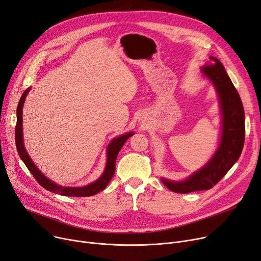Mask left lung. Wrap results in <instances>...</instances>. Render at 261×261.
<instances>
[{
    "instance_id": "obj_1",
    "label": "left lung",
    "mask_w": 261,
    "mask_h": 261,
    "mask_svg": "<svg viewBox=\"0 0 261 261\" xmlns=\"http://www.w3.org/2000/svg\"><path fill=\"white\" fill-rule=\"evenodd\" d=\"M211 63L201 68L202 75L215 88L221 112V130L215 153L203 167L181 181L162 177V182L173 193L188 194L214 187L238 161L244 144V110L240 96L223 64L211 56Z\"/></svg>"
}]
</instances>
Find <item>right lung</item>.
Masks as SVG:
<instances>
[{
    "label": "right lung",
    "mask_w": 261,
    "mask_h": 261,
    "mask_svg": "<svg viewBox=\"0 0 261 261\" xmlns=\"http://www.w3.org/2000/svg\"><path fill=\"white\" fill-rule=\"evenodd\" d=\"M31 91V88L25 90V92L22 94L21 99L19 101L18 108H17V126H16V145L18 153L21 158V160L24 162L26 167L32 172V174L35 176L37 182L47 189L48 191H51L54 194H58L61 196L66 197H90L98 194L99 191L103 190L109 182L114 175L115 172V162L116 158L118 155V152L120 151L121 147L127 142V140L134 134V132H128L122 134L117 138H114L111 142L109 143L107 147V163L106 167L102 172V174L98 177L97 180L81 187H68V186H61L58 185L48 177H46L42 172L39 170V168L35 165V163L31 159V156L27 153L24 142H23V118H22V110L25 102V98L27 94Z\"/></svg>",
    "instance_id": "1"
}]
</instances>
